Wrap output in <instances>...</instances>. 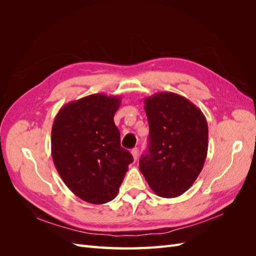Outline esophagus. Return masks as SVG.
Segmentation results:
<instances>
[{
    "label": "esophagus",
    "mask_w": 256,
    "mask_h": 256,
    "mask_svg": "<svg viewBox=\"0 0 256 256\" xmlns=\"http://www.w3.org/2000/svg\"><path fill=\"white\" fill-rule=\"evenodd\" d=\"M131 154H132V157H134V160H136V159H138V150L136 148H136H134L132 150H131Z\"/></svg>",
    "instance_id": "esophagus-1"
}]
</instances>
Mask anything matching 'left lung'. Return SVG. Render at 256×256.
Returning a JSON list of instances; mask_svg holds the SVG:
<instances>
[{
  "instance_id": "obj_1",
  "label": "left lung",
  "mask_w": 256,
  "mask_h": 256,
  "mask_svg": "<svg viewBox=\"0 0 256 256\" xmlns=\"http://www.w3.org/2000/svg\"><path fill=\"white\" fill-rule=\"evenodd\" d=\"M144 102L150 136L148 150L140 158V171L157 196H180L204 166L206 118L190 100L175 92H157Z\"/></svg>"
}]
</instances>
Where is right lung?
<instances>
[{
    "mask_svg": "<svg viewBox=\"0 0 256 256\" xmlns=\"http://www.w3.org/2000/svg\"><path fill=\"white\" fill-rule=\"evenodd\" d=\"M120 97L92 94L68 102L58 111L51 131L54 166L72 193L90 204L116 198L131 154L120 146L114 114Z\"/></svg>",
    "mask_w": 256,
    "mask_h": 256,
    "instance_id": "1",
    "label": "right lung"
}]
</instances>
